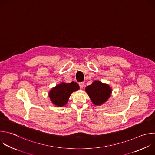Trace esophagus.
<instances>
[{
    "mask_svg": "<svg viewBox=\"0 0 155 155\" xmlns=\"http://www.w3.org/2000/svg\"><path fill=\"white\" fill-rule=\"evenodd\" d=\"M79 86L81 88H83L84 86V82H80L79 83Z\"/></svg>",
    "mask_w": 155,
    "mask_h": 155,
    "instance_id": "34e87169",
    "label": "esophagus"
}]
</instances>
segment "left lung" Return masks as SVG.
Listing matches in <instances>:
<instances>
[{"mask_svg": "<svg viewBox=\"0 0 155 155\" xmlns=\"http://www.w3.org/2000/svg\"><path fill=\"white\" fill-rule=\"evenodd\" d=\"M92 102L95 105H101L110 98L112 89L109 85L95 80L85 89Z\"/></svg>", "mask_w": 155, "mask_h": 155, "instance_id": "8db88e82", "label": "left lung"}]
</instances>
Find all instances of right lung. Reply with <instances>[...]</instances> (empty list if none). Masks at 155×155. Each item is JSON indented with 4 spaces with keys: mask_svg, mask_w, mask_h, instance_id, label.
<instances>
[{
    "mask_svg": "<svg viewBox=\"0 0 155 155\" xmlns=\"http://www.w3.org/2000/svg\"><path fill=\"white\" fill-rule=\"evenodd\" d=\"M78 84L74 81L70 83H61L51 89L49 93V97L54 105L63 107L66 105L71 94L78 90Z\"/></svg>",
    "mask_w": 155,
    "mask_h": 155,
    "instance_id": "add662e5",
    "label": "right lung"
}]
</instances>
